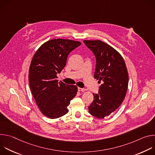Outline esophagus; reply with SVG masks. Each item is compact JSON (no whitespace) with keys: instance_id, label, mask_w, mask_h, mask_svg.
<instances>
[{"instance_id":"obj_1","label":"esophagus","mask_w":155,"mask_h":155,"mask_svg":"<svg viewBox=\"0 0 155 155\" xmlns=\"http://www.w3.org/2000/svg\"><path fill=\"white\" fill-rule=\"evenodd\" d=\"M78 91H81V92H84L86 91V89H84V88H81V87H78Z\"/></svg>"}]
</instances>
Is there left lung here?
<instances>
[{
    "label": "left lung",
    "instance_id": "left-lung-1",
    "mask_svg": "<svg viewBox=\"0 0 155 155\" xmlns=\"http://www.w3.org/2000/svg\"><path fill=\"white\" fill-rule=\"evenodd\" d=\"M96 59L94 77L102 81L99 94L93 93L94 101L88 107L89 113L102 119L114 113L126 94L129 77L125 62L115 49L99 40H83Z\"/></svg>",
    "mask_w": 155,
    "mask_h": 155
}]
</instances>
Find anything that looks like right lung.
Wrapping results in <instances>:
<instances>
[{"label":"right lung","instance_id":"add662e5","mask_svg":"<svg viewBox=\"0 0 155 155\" xmlns=\"http://www.w3.org/2000/svg\"><path fill=\"white\" fill-rule=\"evenodd\" d=\"M81 45L69 39H52L44 43L31 61L29 83L41 112L49 118H59L68 112V106L75 97L78 87L58 82L57 74L65 66L69 54Z\"/></svg>","mask_w":155,"mask_h":155}]
</instances>
